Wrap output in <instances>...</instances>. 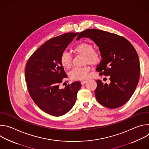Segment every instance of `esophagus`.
Wrapping results in <instances>:
<instances>
[{"mask_svg": "<svg viewBox=\"0 0 149 149\" xmlns=\"http://www.w3.org/2000/svg\"><path fill=\"white\" fill-rule=\"evenodd\" d=\"M87 82V80H85V81H81V84H82V85H84V84H86Z\"/></svg>", "mask_w": 149, "mask_h": 149, "instance_id": "esophagus-1", "label": "esophagus"}]
</instances>
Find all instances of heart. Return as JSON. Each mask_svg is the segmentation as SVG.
<instances>
[{
    "label": "heart",
    "mask_w": 149,
    "mask_h": 149,
    "mask_svg": "<svg viewBox=\"0 0 149 149\" xmlns=\"http://www.w3.org/2000/svg\"><path fill=\"white\" fill-rule=\"evenodd\" d=\"M74 52L85 56V61L95 64L100 62L101 56L97 51L94 50L93 45L89 43H80L74 49ZM60 63L61 65L66 69H69L71 67V56L66 51H63L60 56ZM90 68L88 66L81 67H75L69 73V76L72 79L83 80L89 77Z\"/></svg>",
    "instance_id": "obj_1"
}]
</instances>
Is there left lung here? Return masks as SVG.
Instances as JSON below:
<instances>
[{"mask_svg":"<svg viewBox=\"0 0 149 149\" xmlns=\"http://www.w3.org/2000/svg\"><path fill=\"white\" fill-rule=\"evenodd\" d=\"M82 38L91 39L99 48L102 59L96 70L110 76L109 84L97 80V100L109 109L121 107L131 98L139 82L140 68L136 49L125 38L99 29L85 30L77 40Z\"/></svg>","mask_w":149,"mask_h":149,"instance_id":"8db88e82","label":"left lung"}]
</instances>
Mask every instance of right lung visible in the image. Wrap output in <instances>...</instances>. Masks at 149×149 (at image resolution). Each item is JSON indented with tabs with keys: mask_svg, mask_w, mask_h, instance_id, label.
I'll use <instances>...</instances> for the list:
<instances>
[{
	"mask_svg": "<svg viewBox=\"0 0 149 149\" xmlns=\"http://www.w3.org/2000/svg\"><path fill=\"white\" fill-rule=\"evenodd\" d=\"M79 33H66L52 38L29 58L25 68L29 93L42 111L59 117L74 105L81 84L75 81L60 89L59 84L67 77L60 63V56Z\"/></svg>",
	"mask_w": 149,
	"mask_h": 149,
	"instance_id": "obj_1",
	"label": "right lung"
}]
</instances>
